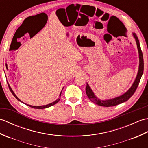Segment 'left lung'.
<instances>
[{
	"label": "left lung",
	"instance_id": "obj_1",
	"mask_svg": "<svg viewBox=\"0 0 148 148\" xmlns=\"http://www.w3.org/2000/svg\"><path fill=\"white\" fill-rule=\"evenodd\" d=\"M133 35L135 37V39H136L138 51H139V71H138L136 81H134L132 86L128 90V92H127L125 94H123V95H122L121 96H119L118 97H116L115 99L108 100H100L99 99H97V97L94 95L92 90H91L88 84H86V93L87 96L88 97V98L90 99L91 101L97 103V105L100 106H103V107H112V106H117L119 104V103H121L123 102L127 101V100L134 95V93L136 91L137 86L139 84L140 78L142 77V75L143 74L144 60H143V52L141 51V49H140L139 39H138V37L136 34L134 33Z\"/></svg>",
	"mask_w": 148,
	"mask_h": 148
}]
</instances>
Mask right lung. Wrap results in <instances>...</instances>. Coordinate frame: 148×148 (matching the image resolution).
I'll return each mask as SVG.
<instances>
[{"instance_id": "add662e5", "label": "right lung", "mask_w": 148, "mask_h": 148, "mask_svg": "<svg viewBox=\"0 0 148 148\" xmlns=\"http://www.w3.org/2000/svg\"><path fill=\"white\" fill-rule=\"evenodd\" d=\"M8 86H9V90H10V91H11V92L12 93V95H14V97H15L16 99L18 100H19V101H20V102H21V100L19 99L18 98V97L15 95L14 94V93L13 92V91L12 90V89H11V88L10 87V86L8 84ZM61 93H62V92L60 93V96L61 95ZM59 100H60V99H58L57 100H56V101H55V102H52V103H49V104H48V105H46V106H30V105H28V104H25L26 105H27V106H30V108H34V109H45V108H49V107H51V106H53V105H55V104H56V103H58V102H59Z\"/></svg>"}]
</instances>
